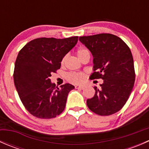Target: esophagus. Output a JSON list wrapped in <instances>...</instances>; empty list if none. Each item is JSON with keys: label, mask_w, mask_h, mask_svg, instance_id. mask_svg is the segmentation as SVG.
Listing matches in <instances>:
<instances>
[{"label": "esophagus", "mask_w": 149, "mask_h": 149, "mask_svg": "<svg viewBox=\"0 0 149 149\" xmlns=\"http://www.w3.org/2000/svg\"><path fill=\"white\" fill-rule=\"evenodd\" d=\"M75 87H76V88H78V89H81V90L85 88V86L83 85H76Z\"/></svg>", "instance_id": "1"}]
</instances>
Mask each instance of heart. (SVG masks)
Wrapping results in <instances>:
<instances>
[{"instance_id":"b5f03b06","label":"heart","mask_w":149,"mask_h":149,"mask_svg":"<svg viewBox=\"0 0 149 149\" xmlns=\"http://www.w3.org/2000/svg\"><path fill=\"white\" fill-rule=\"evenodd\" d=\"M86 53H89V51L85 47L79 48L77 51V55L78 57H79V58H80L81 57L83 56L84 55H85V54ZM65 57L63 59L62 63H63L65 62ZM67 78L70 81L73 82V83L79 84L81 83V82L83 81L84 79H85V76H84V73H70L68 75Z\"/></svg>"}]
</instances>
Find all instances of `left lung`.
I'll return each mask as SVG.
<instances>
[{
    "label": "left lung",
    "instance_id": "left-lung-1",
    "mask_svg": "<svg viewBox=\"0 0 149 149\" xmlns=\"http://www.w3.org/2000/svg\"><path fill=\"white\" fill-rule=\"evenodd\" d=\"M79 41L93 56L91 77L104 80L100 88L94 87L95 94L87 100V106L99 115H112L124 106L134 86V63L130 48L111 34L84 36Z\"/></svg>",
    "mask_w": 149,
    "mask_h": 149
}]
</instances>
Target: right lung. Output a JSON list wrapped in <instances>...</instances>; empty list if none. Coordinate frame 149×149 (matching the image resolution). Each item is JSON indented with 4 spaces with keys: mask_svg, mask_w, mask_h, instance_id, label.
I'll return each instance as SVG.
<instances>
[{
    "mask_svg": "<svg viewBox=\"0 0 149 149\" xmlns=\"http://www.w3.org/2000/svg\"><path fill=\"white\" fill-rule=\"evenodd\" d=\"M77 42L78 37H42L31 40L19 51L15 63L14 85L21 101L34 116L53 118L65 109L68 93L74 86L65 84L55 88L49 78Z\"/></svg>",
    "mask_w": 149,
    "mask_h": 149,
    "instance_id": "1",
    "label": "right lung"
}]
</instances>
